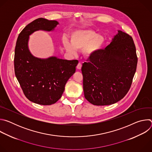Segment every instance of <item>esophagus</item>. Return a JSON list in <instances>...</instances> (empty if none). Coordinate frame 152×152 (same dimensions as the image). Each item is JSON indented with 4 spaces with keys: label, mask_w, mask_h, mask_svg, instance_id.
I'll return each instance as SVG.
<instances>
[{
    "label": "esophagus",
    "mask_w": 152,
    "mask_h": 152,
    "mask_svg": "<svg viewBox=\"0 0 152 152\" xmlns=\"http://www.w3.org/2000/svg\"><path fill=\"white\" fill-rule=\"evenodd\" d=\"M81 68H82V64L79 62L78 64H77V69H79V70H80Z\"/></svg>",
    "instance_id": "34e87169"
}]
</instances>
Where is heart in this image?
Segmentation results:
<instances>
[{
  "instance_id": "heart-1",
  "label": "heart",
  "mask_w": 152,
  "mask_h": 152,
  "mask_svg": "<svg viewBox=\"0 0 152 152\" xmlns=\"http://www.w3.org/2000/svg\"><path fill=\"white\" fill-rule=\"evenodd\" d=\"M66 50L72 54L76 50L83 49V55L87 58L95 55L102 48L104 39L101 35H98L92 30H77L70 36V42L64 39L62 41Z\"/></svg>"
}]
</instances>
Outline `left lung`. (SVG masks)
<instances>
[{
    "label": "left lung",
    "mask_w": 152,
    "mask_h": 152,
    "mask_svg": "<svg viewBox=\"0 0 152 152\" xmlns=\"http://www.w3.org/2000/svg\"><path fill=\"white\" fill-rule=\"evenodd\" d=\"M137 62L132 37L118 31L109 45L82 64L85 99L97 106L120 101L131 88Z\"/></svg>",
    "instance_id": "1"
}]
</instances>
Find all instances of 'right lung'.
<instances>
[{"label":"right lung","instance_id":"add662e5","mask_svg":"<svg viewBox=\"0 0 152 152\" xmlns=\"http://www.w3.org/2000/svg\"><path fill=\"white\" fill-rule=\"evenodd\" d=\"M56 20L39 18L28 24L18 35L14 54V72L25 96L42 105L56 103L62 96L69 79L75 73L77 60L52 56L41 59L34 56L28 48L29 37L38 30L53 31Z\"/></svg>","mask_w":152,"mask_h":152}]
</instances>
